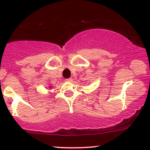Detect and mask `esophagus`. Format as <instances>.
<instances>
[{"label": "esophagus", "instance_id": "34e87169", "mask_svg": "<svg viewBox=\"0 0 150 150\" xmlns=\"http://www.w3.org/2000/svg\"><path fill=\"white\" fill-rule=\"evenodd\" d=\"M66 81H67V82H72V78H67V79H66Z\"/></svg>", "mask_w": 150, "mask_h": 150}]
</instances>
